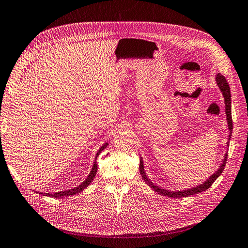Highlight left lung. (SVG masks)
Returning <instances> with one entry per match:
<instances>
[{
    "label": "left lung",
    "instance_id": "left-lung-1",
    "mask_svg": "<svg viewBox=\"0 0 248 248\" xmlns=\"http://www.w3.org/2000/svg\"><path fill=\"white\" fill-rule=\"evenodd\" d=\"M215 81L217 86L220 89V91L222 93V95L224 97V105H225V116H226V122H228V128H229V141L226 145L229 147V143H230V139L232 136V101H231V90H230V86H229V83L226 81L225 78L223 76H221L220 74H218L215 78ZM226 158H228V153H225L224 155V158L222 160V163L219 166V168L217 170L210 175V178L204 181L201 185L196 186V187H192L190 189H185V190H181V191H170V190H166L161 188L157 185H155V184L147 178V175L145 173L144 170V165H143V161L142 158L140 157V165H139V170L141 175H142V179L144 180V182H146V184L148 186H150L154 191L155 192H158L159 194H162L164 196H168V197H172V199H176V197H186L189 195H193L196 193H200L202 192V191H206L207 189H209L211 187L212 184H213L216 179L218 178L219 175H220L223 171V169L225 167V163H226Z\"/></svg>",
    "mask_w": 248,
    "mask_h": 248
}]
</instances>
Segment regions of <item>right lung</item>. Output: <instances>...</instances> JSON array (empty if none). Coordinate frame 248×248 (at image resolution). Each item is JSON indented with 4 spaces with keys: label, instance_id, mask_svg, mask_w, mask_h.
I'll return each mask as SVG.
<instances>
[{
    "label": "right lung",
    "instance_id": "1",
    "mask_svg": "<svg viewBox=\"0 0 248 248\" xmlns=\"http://www.w3.org/2000/svg\"><path fill=\"white\" fill-rule=\"evenodd\" d=\"M108 145V143H105L103 144V146L100 148V150L97 151L96 153V155H95V159H94V162H93V168H91V171L90 173L88 174V176L86 178V180H85L81 185H79L78 187H75L73 189H69V190H65V191H60V192H55V193H44V192H36V193H39L41 195H46V196H51V197H64V196H70V195H75V194H78L82 192V191L88 187L89 184L93 182V180L94 179V176L96 174V171H97V164H96V158L98 157V155L101 154V152L103 150H105L106 146Z\"/></svg>",
    "mask_w": 248,
    "mask_h": 248
}]
</instances>
